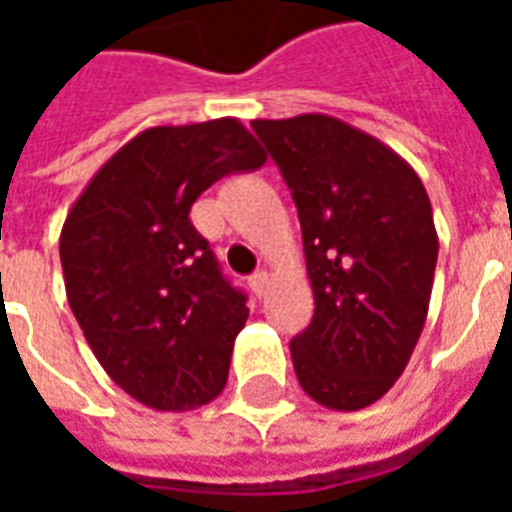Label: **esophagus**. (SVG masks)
<instances>
[{"mask_svg":"<svg viewBox=\"0 0 512 512\" xmlns=\"http://www.w3.org/2000/svg\"><path fill=\"white\" fill-rule=\"evenodd\" d=\"M249 288L255 296H263L268 288V271H255L252 277H249Z\"/></svg>","mask_w":512,"mask_h":512,"instance_id":"1","label":"esophagus"}]
</instances>
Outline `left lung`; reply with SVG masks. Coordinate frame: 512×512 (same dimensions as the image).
I'll use <instances>...</instances> for the list:
<instances>
[{
  "label": "left lung",
  "instance_id": "obj_1",
  "mask_svg": "<svg viewBox=\"0 0 512 512\" xmlns=\"http://www.w3.org/2000/svg\"><path fill=\"white\" fill-rule=\"evenodd\" d=\"M293 191L310 326L290 356L301 389L359 411L403 376L428 318L439 235L430 197L406 158L332 115L252 120Z\"/></svg>",
  "mask_w": 512,
  "mask_h": 512
}]
</instances>
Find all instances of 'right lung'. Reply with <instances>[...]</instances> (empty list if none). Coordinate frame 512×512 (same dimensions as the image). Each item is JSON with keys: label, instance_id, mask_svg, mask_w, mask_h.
Here are the masks:
<instances>
[{"label": "right lung", "instance_id": "right-lung-1", "mask_svg": "<svg viewBox=\"0 0 512 512\" xmlns=\"http://www.w3.org/2000/svg\"><path fill=\"white\" fill-rule=\"evenodd\" d=\"M263 164L235 117L153 126L95 172L65 216L68 304L106 376L142 406L189 411L227 384L249 307L189 211L219 178Z\"/></svg>", "mask_w": 512, "mask_h": 512}]
</instances>
